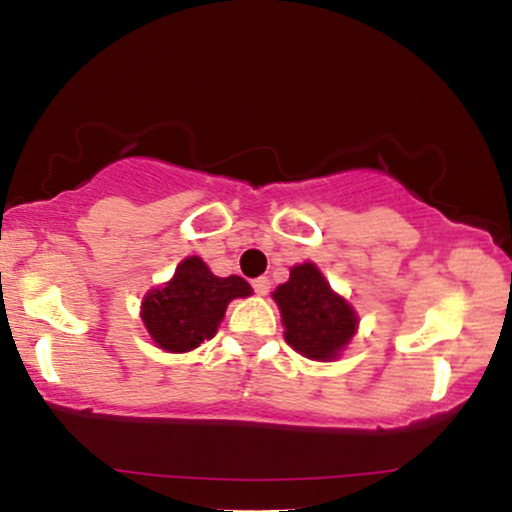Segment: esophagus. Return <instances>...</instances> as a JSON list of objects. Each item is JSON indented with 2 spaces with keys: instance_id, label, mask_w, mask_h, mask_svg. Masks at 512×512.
<instances>
[{
  "instance_id": "esophagus-1",
  "label": "esophagus",
  "mask_w": 512,
  "mask_h": 512,
  "mask_svg": "<svg viewBox=\"0 0 512 512\" xmlns=\"http://www.w3.org/2000/svg\"><path fill=\"white\" fill-rule=\"evenodd\" d=\"M252 289H255L257 296H267L269 289H272V281H269L267 276H257V279L252 281Z\"/></svg>"
}]
</instances>
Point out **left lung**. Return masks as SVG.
<instances>
[{
    "label": "left lung",
    "mask_w": 512,
    "mask_h": 512,
    "mask_svg": "<svg viewBox=\"0 0 512 512\" xmlns=\"http://www.w3.org/2000/svg\"><path fill=\"white\" fill-rule=\"evenodd\" d=\"M272 298L279 305L286 344L310 361L339 358L358 330L356 310L315 262L291 267L289 281L276 286Z\"/></svg>",
    "instance_id": "1"
}]
</instances>
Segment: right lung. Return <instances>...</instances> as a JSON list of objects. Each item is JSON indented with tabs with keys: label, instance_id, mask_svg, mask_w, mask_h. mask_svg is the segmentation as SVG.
Here are the masks:
<instances>
[{
	"label": "right lung",
	"instance_id": "right-lung-1",
	"mask_svg": "<svg viewBox=\"0 0 512 512\" xmlns=\"http://www.w3.org/2000/svg\"><path fill=\"white\" fill-rule=\"evenodd\" d=\"M252 296V286L240 276H216L202 257H185L173 279L156 286L142 301V322L158 349L187 354L219 332L228 303Z\"/></svg>",
	"mask_w": 512,
	"mask_h": 512
}]
</instances>
